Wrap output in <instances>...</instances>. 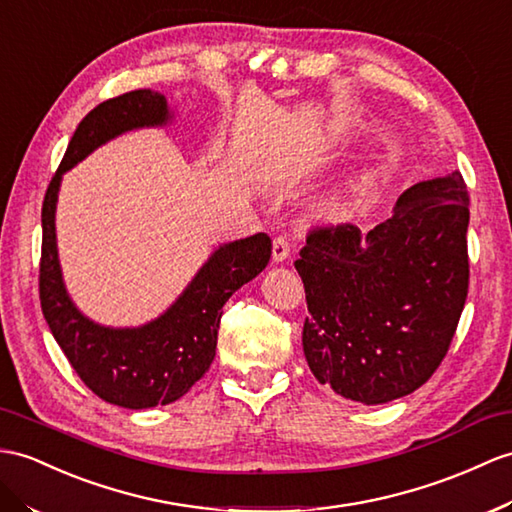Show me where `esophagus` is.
<instances>
[{
    "mask_svg": "<svg viewBox=\"0 0 512 512\" xmlns=\"http://www.w3.org/2000/svg\"><path fill=\"white\" fill-rule=\"evenodd\" d=\"M291 252H293V245L286 236L280 234L273 239V260H276V263H284V260L291 256Z\"/></svg>",
    "mask_w": 512,
    "mask_h": 512,
    "instance_id": "1",
    "label": "esophagus"
}]
</instances>
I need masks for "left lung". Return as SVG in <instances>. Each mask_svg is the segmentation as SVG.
Listing matches in <instances>:
<instances>
[{"instance_id":"left-lung-1","label":"left lung","mask_w":512,"mask_h":512,"mask_svg":"<svg viewBox=\"0 0 512 512\" xmlns=\"http://www.w3.org/2000/svg\"><path fill=\"white\" fill-rule=\"evenodd\" d=\"M467 226V184L452 171L410 186L367 234L350 223L308 232L295 269L304 356L321 384L371 406L430 380L465 308Z\"/></svg>"}]
</instances>
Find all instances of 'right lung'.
I'll list each match as a JSON object with an SVG mask.
<instances>
[{
	"mask_svg": "<svg viewBox=\"0 0 512 512\" xmlns=\"http://www.w3.org/2000/svg\"><path fill=\"white\" fill-rule=\"evenodd\" d=\"M171 119L165 95L149 89L106 99L73 132L43 199L39 295L49 330L80 380L121 408L141 410L180 400L215 360L221 308L256 278L271 258V239L258 232L221 245L165 315L141 328H106L73 306L56 249V202L62 173L115 136Z\"/></svg>",
	"mask_w": 512,
	"mask_h": 512,
	"instance_id": "1",
	"label": "right lung"
}]
</instances>
